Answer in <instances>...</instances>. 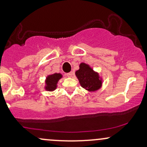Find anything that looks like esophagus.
<instances>
[{
    "instance_id": "obj_1",
    "label": "esophagus",
    "mask_w": 147,
    "mask_h": 147,
    "mask_svg": "<svg viewBox=\"0 0 147 147\" xmlns=\"http://www.w3.org/2000/svg\"><path fill=\"white\" fill-rule=\"evenodd\" d=\"M72 75H73V72H68V73H67V76H68V77H72Z\"/></svg>"
}]
</instances>
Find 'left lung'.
<instances>
[{
    "label": "left lung",
    "mask_w": 147,
    "mask_h": 147,
    "mask_svg": "<svg viewBox=\"0 0 147 147\" xmlns=\"http://www.w3.org/2000/svg\"><path fill=\"white\" fill-rule=\"evenodd\" d=\"M75 75L82 87L86 90L95 91L102 86V80L99 78L98 74L94 72L87 64L81 63L79 65V70L76 71Z\"/></svg>",
    "instance_id": "obj_1"
}]
</instances>
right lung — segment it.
<instances>
[{
	"label": "right lung",
	"mask_w": 147,
	"mask_h": 147,
	"mask_svg": "<svg viewBox=\"0 0 147 147\" xmlns=\"http://www.w3.org/2000/svg\"><path fill=\"white\" fill-rule=\"evenodd\" d=\"M62 77L60 73H55L53 75H49L46 79V86L45 89L48 91L55 90L57 88V84L58 81Z\"/></svg>",
	"instance_id": "right-lung-1"
}]
</instances>
